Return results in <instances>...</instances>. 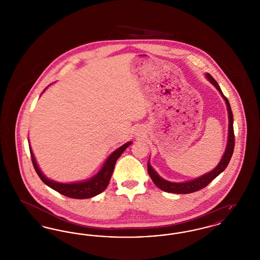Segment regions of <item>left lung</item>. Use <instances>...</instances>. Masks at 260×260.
<instances>
[{"label": "left lung", "instance_id": "1", "mask_svg": "<svg viewBox=\"0 0 260 260\" xmlns=\"http://www.w3.org/2000/svg\"><path fill=\"white\" fill-rule=\"evenodd\" d=\"M206 78L208 79V81H210V84L215 87L220 95L222 96V99L225 101L226 104V108L228 112V136H227V145L224 151L222 158L220 161L217 164V166L211 170L209 173H205L201 176H199L197 178H194L192 180H188L184 182H172L169 180L164 179L161 177L157 172L153 169V167L151 166L150 161L147 162V168H148V173L151 177V179L153 180V182L155 183V185L158 188H160L165 192H169V193H175V194H189V193H193L196 192L200 189L206 187L208 184H210V182L216 177L218 176L223 171L226 169V167L228 166L229 161L231 160L233 151H234V146H235V140H234V128H233V114L232 110L230 107V103L228 101V99L224 96L222 93V90L219 87V85L217 84V82L210 76L209 73H206Z\"/></svg>", "mask_w": 260, "mask_h": 260}]
</instances>
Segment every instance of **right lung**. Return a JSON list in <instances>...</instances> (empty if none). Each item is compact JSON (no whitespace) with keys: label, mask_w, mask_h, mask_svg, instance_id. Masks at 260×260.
Listing matches in <instances>:
<instances>
[{"label":"right lung","mask_w":260,"mask_h":260,"mask_svg":"<svg viewBox=\"0 0 260 260\" xmlns=\"http://www.w3.org/2000/svg\"><path fill=\"white\" fill-rule=\"evenodd\" d=\"M132 143H133L132 141H128V142L124 143V145H122L121 147L116 149L114 152H112L111 154L109 155V157L106 159V161H104V164L99 173L94 174L92 177L88 178L87 180L70 182V183L58 182V181H54L52 179L48 178L38 166V162L35 159L32 148H31L30 142H29V149H30L32 162L35 168V171L38 173L39 177L42 179V181L46 185L49 186L51 189L55 190L56 192L60 193L66 197H69V198L88 199L99 195L106 189V187L108 186V183L110 181L116 161L119 159V157L123 154L124 150L127 148Z\"/></svg>","instance_id":"right-lung-1"}]
</instances>
